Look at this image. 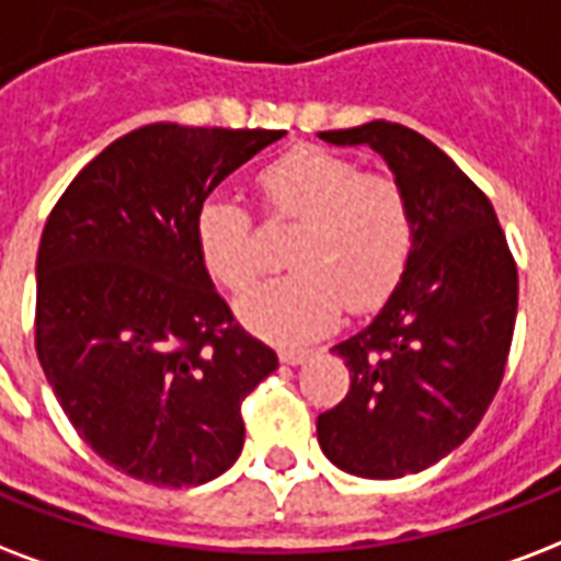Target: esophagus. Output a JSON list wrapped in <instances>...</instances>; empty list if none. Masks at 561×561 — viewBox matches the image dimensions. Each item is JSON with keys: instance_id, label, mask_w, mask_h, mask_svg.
<instances>
[{"instance_id": "1", "label": "esophagus", "mask_w": 561, "mask_h": 561, "mask_svg": "<svg viewBox=\"0 0 561 561\" xmlns=\"http://www.w3.org/2000/svg\"><path fill=\"white\" fill-rule=\"evenodd\" d=\"M309 356H311L309 350H294V347L282 350L279 353V358L285 362V365H302V362H306Z\"/></svg>"}]
</instances>
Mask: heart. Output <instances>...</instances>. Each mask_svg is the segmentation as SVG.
<instances>
[{"instance_id": "1", "label": "heart", "mask_w": 561, "mask_h": 561, "mask_svg": "<svg viewBox=\"0 0 561 561\" xmlns=\"http://www.w3.org/2000/svg\"><path fill=\"white\" fill-rule=\"evenodd\" d=\"M259 187L273 217L302 229L290 247L297 273L262 282L238 302L252 332L309 341L335 327L344 299L365 309L394 288L414 243L412 205L397 179L309 147L264 167ZM194 232L205 267L226 288L243 290L259 276V234L238 196H208Z\"/></svg>"}]
</instances>
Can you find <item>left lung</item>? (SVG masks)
Returning a JSON list of instances; mask_svg holds the SVG:
<instances>
[{"mask_svg": "<svg viewBox=\"0 0 561 561\" xmlns=\"http://www.w3.org/2000/svg\"><path fill=\"white\" fill-rule=\"evenodd\" d=\"M318 138L379 152L412 205L403 276L379 314L332 347L350 367V391L318 417L332 465L400 480L456 450L497 394L518 314V267L489 196L414 128L370 119Z\"/></svg>", "mask_w": 561, "mask_h": 561, "instance_id": "1", "label": "left lung"}]
</instances>
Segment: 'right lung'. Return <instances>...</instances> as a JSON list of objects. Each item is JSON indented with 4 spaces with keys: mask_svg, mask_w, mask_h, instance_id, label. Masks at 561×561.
Listing matches in <instances>:
<instances>
[{
    "mask_svg": "<svg viewBox=\"0 0 561 561\" xmlns=\"http://www.w3.org/2000/svg\"><path fill=\"white\" fill-rule=\"evenodd\" d=\"M282 135L140 126L72 179L43 226V374L76 433L135 480L191 489L232 468L241 403L279 367L234 323L194 226L214 187Z\"/></svg>",
    "mask_w": 561,
    "mask_h": 561,
    "instance_id": "add662e5",
    "label": "right lung"
}]
</instances>
